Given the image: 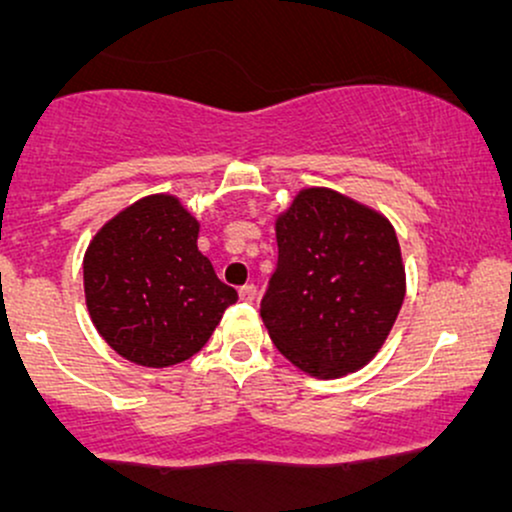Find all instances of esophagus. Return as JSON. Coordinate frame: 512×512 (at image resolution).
Listing matches in <instances>:
<instances>
[{"instance_id":"1","label":"esophagus","mask_w":512,"mask_h":512,"mask_svg":"<svg viewBox=\"0 0 512 512\" xmlns=\"http://www.w3.org/2000/svg\"><path fill=\"white\" fill-rule=\"evenodd\" d=\"M240 301H248V303H252L257 298V286L255 284H245V286H240Z\"/></svg>"}]
</instances>
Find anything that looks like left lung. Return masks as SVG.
Here are the masks:
<instances>
[{"instance_id": "8db88e82", "label": "left lung", "mask_w": 512, "mask_h": 512, "mask_svg": "<svg viewBox=\"0 0 512 512\" xmlns=\"http://www.w3.org/2000/svg\"><path fill=\"white\" fill-rule=\"evenodd\" d=\"M276 245L279 262L260 305L276 349L315 378L366 366L404 301L402 252L390 221L313 187L279 216Z\"/></svg>"}]
</instances>
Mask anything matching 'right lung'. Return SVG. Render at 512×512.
<instances>
[{"label": "right lung", "mask_w": 512, "mask_h": 512, "mask_svg": "<svg viewBox=\"0 0 512 512\" xmlns=\"http://www.w3.org/2000/svg\"><path fill=\"white\" fill-rule=\"evenodd\" d=\"M197 233L178 199L154 195L120 211L88 245V313L127 361L149 368L187 361L238 301L197 250Z\"/></svg>", "instance_id": "add662e5"}]
</instances>
